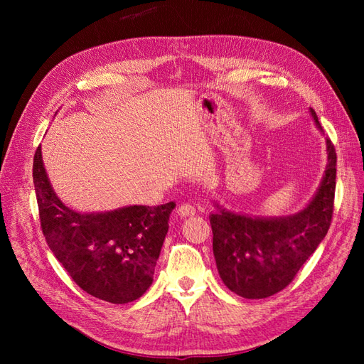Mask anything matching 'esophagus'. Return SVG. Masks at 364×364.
<instances>
[{
  "instance_id": "34e87169",
  "label": "esophagus",
  "mask_w": 364,
  "mask_h": 364,
  "mask_svg": "<svg viewBox=\"0 0 364 364\" xmlns=\"http://www.w3.org/2000/svg\"><path fill=\"white\" fill-rule=\"evenodd\" d=\"M178 214L181 217H191L196 214V206L191 203H183L178 208Z\"/></svg>"
}]
</instances>
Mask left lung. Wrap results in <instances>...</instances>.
<instances>
[{
	"instance_id": "1",
	"label": "left lung",
	"mask_w": 364,
	"mask_h": 364,
	"mask_svg": "<svg viewBox=\"0 0 364 364\" xmlns=\"http://www.w3.org/2000/svg\"><path fill=\"white\" fill-rule=\"evenodd\" d=\"M311 115L318 129L316 112ZM328 165L314 199L304 211L284 218H252L225 211L209 215L213 250L220 278L246 299L279 293L310 258L331 226L334 213L337 155L331 139Z\"/></svg>"
}]
</instances>
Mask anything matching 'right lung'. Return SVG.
I'll return each instance as SVG.
<instances>
[{"label":"right lung","mask_w":364,"mask_h":364,"mask_svg":"<svg viewBox=\"0 0 364 364\" xmlns=\"http://www.w3.org/2000/svg\"><path fill=\"white\" fill-rule=\"evenodd\" d=\"M33 182L42 234L83 291L111 304H127L147 291L174 202L102 214L75 213L54 194L41 146L33 161Z\"/></svg>","instance_id":"1"}]
</instances>
